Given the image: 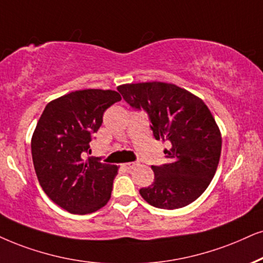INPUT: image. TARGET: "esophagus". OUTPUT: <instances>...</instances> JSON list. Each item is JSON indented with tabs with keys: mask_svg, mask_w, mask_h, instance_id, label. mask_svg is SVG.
Wrapping results in <instances>:
<instances>
[{
	"mask_svg": "<svg viewBox=\"0 0 263 263\" xmlns=\"http://www.w3.org/2000/svg\"><path fill=\"white\" fill-rule=\"evenodd\" d=\"M136 165H137L136 162H126V164H124L122 166H124V168H126V170H132Z\"/></svg>",
	"mask_w": 263,
	"mask_h": 263,
	"instance_id": "34e87169",
	"label": "esophagus"
}]
</instances>
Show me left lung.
<instances>
[{
  "label": "left lung",
  "instance_id": "obj_1",
  "mask_svg": "<svg viewBox=\"0 0 263 263\" xmlns=\"http://www.w3.org/2000/svg\"><path fill=\"white\" fill-rule=\"evenodd\" d=\"M131 107L148 112L154 137L167 141V164L152 166L154 182L139 194L155 208L175 210L200 197L217 170L222 137L201 98L175 84L152 81L118 86Z\"/></svg>",
  "mask_w": 263,
  "mask_h": 263
}]
</instances>
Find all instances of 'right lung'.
<instances>
[{
	"label": "right lung",
	"mask_w": 263,
	"mask_h": 263,
	"mask_svg": "<svg viewBox=\"0 0 263 263\" xmlns=\"http://www.w3.org/2000/svg\"><path fill=\"white\" fill-rule=\"evenodd\" d=\"M121 101L111 89H81L46 105L31 138L36 176L43 192L58 206L76 215L102 209L111 197L116 165L84 161L103 114Z\"/></svg>",
	"instance_id": "1"
}]
</instances>
